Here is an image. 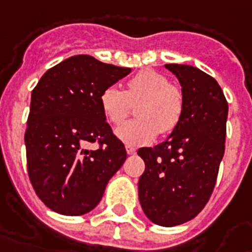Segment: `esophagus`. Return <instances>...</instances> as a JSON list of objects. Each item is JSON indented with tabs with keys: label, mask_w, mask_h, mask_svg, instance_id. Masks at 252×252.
<instances>
[{
	"label": "esophagus",
	"mask_w": 252,
	"mask_h": 252,
	"mask_svg": "<svg viewBox=\"0 0 252 252\" xmlns=\"http://www.w3.org/2000/svg\"><path fill=\"white\" fill-rule=\"evenodd\" d=\"M126 154H128V155H135L136 154V150L133 148V147H131V145H126Z\"/></svg>",
	"instance_id": "1"
}]
</instances>
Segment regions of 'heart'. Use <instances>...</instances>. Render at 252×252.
Returning a JSON list of instances; mask_svg holds the SVG:
<instances>
[{
  "instance_id": "1",
  "label": "heart",
  "mask_w": 252,
  "mask_h": 252,
  "mask_svg": "<svg viewBox=\"0 0 252 252\" xmlns=\"http://www.w3.org/2000/svg\"><path fill=\"white\" fill-rule=\"evenodd\" d=\"M137 119L116 129V136L128 145L150 143L158 133L167 135L178 126L184 111V94L178 85L168 83L164 74L144 69L128 80L126 91L108 87L100 94V107L112 124H120L131 104Z\"/></svg>"
}]
</instances>
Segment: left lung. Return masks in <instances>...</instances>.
I'll list each match as a JSON object with an SVG mask.
<instances>
[{"label": "left lung", "instance_id": "8db88e82", "mask_svg": "<svg viewBox=\"0 0 252 252\" xmlns=\"http://www.w3.org/2000/svg\"><path fill=\"white\" fill-rule=\"evenodd\" d=\"M182 85L184 111L167 140L137 155L145 163L139 200L155 224L173 227L202 211L224 155L228 104L210 74L191 65L167 64Z\"/></svg>", "mask_w": 252, "mask_h": 252}]
</instances>
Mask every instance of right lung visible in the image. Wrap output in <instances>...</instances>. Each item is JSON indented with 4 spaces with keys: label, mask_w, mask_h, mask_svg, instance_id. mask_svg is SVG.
<instances>
[{
    "label": "right lung",
    "mask_w": 252,
    "mask_h": 252,
    "mask_svg": "<svg viewBox=\"0 0 252 252\" xmlns=\"http://www.w3.org/2000/svg\"><path fill=\"white\" fill-rule=\"evenodd\" d=\"M129 72L92 56H73L46 70L32 91L28 173L52 211L68 216L92 211L126 161V147L105 121L100 94ZM93 142L97 149L90 148Z\"/></svg>",
    "instance_id": "add662e5"
}]
</instances>
